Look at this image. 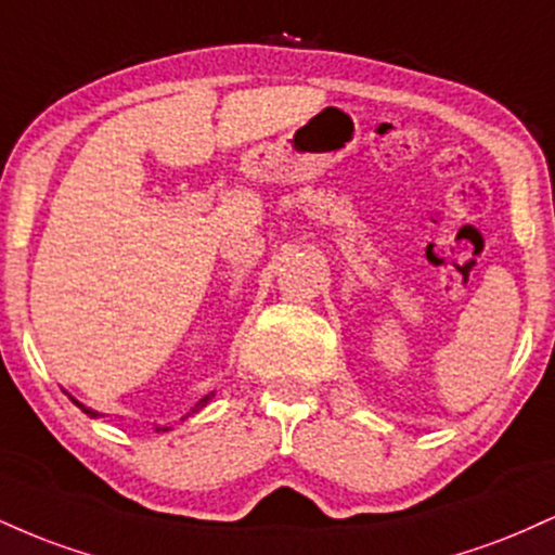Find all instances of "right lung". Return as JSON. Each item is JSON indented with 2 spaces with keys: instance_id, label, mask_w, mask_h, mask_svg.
I'll list each match as a JSON object with an SVG mask.
<instances>
[{
  "instance_id": "1",
  "label": "right lung",
  "mask_w": 555,
  "mask_h": 555,
  "mask_svg": "<svg viewBox=\"0 0 555 555\" xmlns=\"http://www.w3.org/2000/svg\"><path fill=\"white\" fill-rule=\"evenodd\" d=\"M211 397H214V393H211ZM211 397H203V399H201V401H197V404H195V410H197V406L208 404V399H211ZM69 399H73V397H69ZM73 401H75V404H78V406H80V410H82V412H86V415H88V417H101V415H99V412H95V410H91V406L80 404V401H78V399H73ZM195 410H193V412H195ZM156 430H158V433H162V430H169V428H156Z\"/></svg>"
}]
</instances>
